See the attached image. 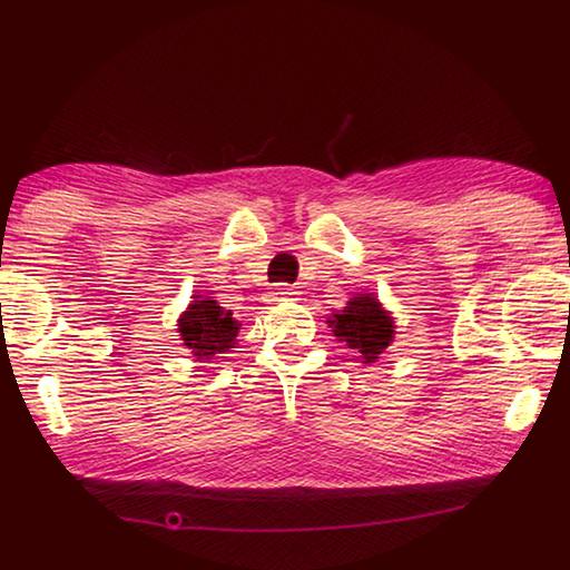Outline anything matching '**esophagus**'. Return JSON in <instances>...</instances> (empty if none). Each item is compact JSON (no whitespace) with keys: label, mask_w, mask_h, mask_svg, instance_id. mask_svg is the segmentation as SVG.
<instances>
[{"label":"esophagus","mask_w":570,"mask_h":570,"mask_svg":"<svg viewBox=\"0 0 570 570\" xmlns=\"http://www.w3.org/2000/svg\"><path fill=\"white\" fill-rule=\"evenodd\" d=\"M298 292L286 284H276L272 292H268V302H292Z\"/></svg>","instance_id":"obj_1"}]
</instances>
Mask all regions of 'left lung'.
<instances>
[{"instance_id": "obj_1", "label": "left lung", "mask_w": 570, "mask_h": 570, "mask_svg": "<svg viewBox=\"0 0 570 570\" xmlns=\"http://www.w3.org/2000/svg\"><path fill=\"white\" fill-rule=\"evenodd\" d=\"M330 326L350 350L362 356L364 364L380 360V354L394 342V322L374 294H356L340 314H332Z\"/></svg>"}]
</instances>
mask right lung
Instances as JSON below:
<instances>
[{"label":"right lung","mask_w":570,"mask_h":570,"mask_svg":"<svg viewBox=\"0 0 570 570\" xmlns=\"http://www.w3.org/2000/svg\"><path fill=\"white\" fill-rule=\"evenodd\" d=\"M193 298L196 302L188 304V312H183L178 320L183 344L188 346L196 360H210L214 354L228 352L236 344L240 324L228 308L216 304V298Z\"/></svg>","instance_id":"add662e5"}]
</instances>
